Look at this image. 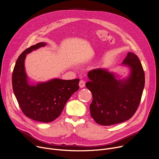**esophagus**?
Here are the masks:
<instances>
[{"mask_svg":"<svg viewBox=\"0 0 159 159\" xmlns=\"http://www.w3.org/2000/svg\"><path fill=\"white\" fill-rule=\"evenodd\" d=\"M85 81H84V80H80V82H79V87H80V88L84 87H85Z\"/></svg>","mask_w":159,"mask_h":159,"instance_id":"34e87169","label":"esophagus"}]
</instances>
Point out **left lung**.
I'll return each instance as SVG.
<instances>
[{
    "label": "left lung",
    "mask_w": 159,
    "mask_h": 159,
    "mask_svg": "<svg viewBox=\"0 0 159 159\" xmlns=\"http://www.w3.org/2000/svg\"><path fill=\"white\" fill-rule=\"evenodd\" d=\"M123 65L131 69L128 78L117 80L114 74L97 69L88 73L86 87L93 94L90 115L103 126H110L130 119L140 103L145 85V74L135 54L129 52Z\"/></svg>",
    "instance_id": "8db88e82"
}]
</instances>
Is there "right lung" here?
I'll use <instances>...</instances> for the list:
<instances>
[{
    "label": "right lung",
    "instance_id": "right-lung-1",
    "mask_svg": "<svg viewBox=\"0 0 159 159\" xmlns=\"http://www.w3.org/2000/svg\"><path fill=\"white\" fill-rule=\"evenodd\" d=\"M45 43H39L25 50L18 57L12 77L14 95L22 112L28 118L42 123L52 122L61 113L71 96L79 90V79H54L46 82L30 85L25 68L27 54Z\"/></svg>",
    "mask_w": 159,
    "mask_h": 159
}]
</instances>
